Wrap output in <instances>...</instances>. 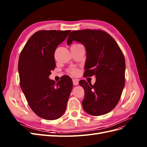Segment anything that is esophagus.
<instances>
[{"label": "esophagus", "mask_w": 147, "mask_h": 147, "mask_svg": "<svg viewBox=\"0 0 147 147\" xmlns=\"http://www.w3.org/2000/svg\"><path fill=\"white\" fill-rule=\"evenodd\" d=\"M72 81H73V84L74 85H77L78 84V82H79L78 79H73Z\"/></svg>", "instance_id": "obj_1"}]
</instances>
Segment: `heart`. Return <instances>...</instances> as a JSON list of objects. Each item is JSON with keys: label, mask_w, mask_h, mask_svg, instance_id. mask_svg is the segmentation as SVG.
Segmentation results:
<instances>
[{"label": "heart", "mask_w": 147, "mask_h": 147, "mask_svg": "<svg viewBox=\"0 0 147 147\" xmlns=\"http://www.w3.org/2000/svg\"><path fill=\"white\" fill-rule=\"evenodd\" d=\"M69 72L73 76H77L80 72V70L76 67H71L69 70Z\"/></svg>", "instance_id": "b5f03b06"}]
</instances>
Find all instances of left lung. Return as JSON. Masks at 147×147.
<instances>
[{
  "instance_id": "obj_1",
  "label": "left lung",
  "mask_w": 147,
  "mask_h": 147,
  "mask_svg": "<svg viewBox=\"0 0 147 147\" xmlns=\"http://www.w3.org/2000/svg\"><path fill=\"white\" fill-rule=\"evenodd\" d=\"M74 40L82 43L87 51L84 76H96L94 85L85 80L79 82L85 91L82 106L90 115H104L117 105L125 87L123 52L114 38L102 30L72 31L68 37L67 44Z\"/></svg>"
}]
</instances>
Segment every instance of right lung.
<instances>
[{
	"mask_svg": "<svg viewBox=\"0 0 147 147\" xmlns=\"http://www.w3.org/2000/svg\"><path fill=\"white\" fill-rule=\"evenodd\" d=\"M70 30H39L28 39L19 56L20 85L28 104L37 115L49 120L63 115L72 89L71 78L57 83L49 79L55 67L54 53Z\"/></svg>",
	"mask_w": 147,
	"mask_h": 147,
	"instance_id": "add662e5",
	"label": "right lung"
}]
</instances>
